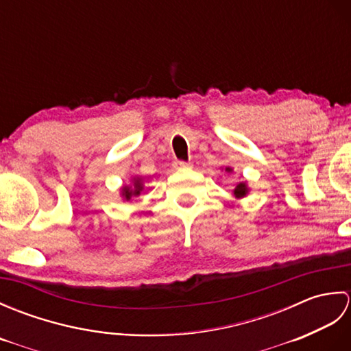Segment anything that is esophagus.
Listing matches in <instances>:
<instances>
[{
	"label": "esophagus",
	"instance_id": "esophagus-1",
	"mask_svg": "<svg viewBox=\"0 0 351 351\" xmlns=\"http://www.w3.org/2000/svg\"><path fill=\"white\" fill-rule=\"evenodd\" d=\"M173 167L175 169H191V162H187V161H181V160H176L173 162Z\"/></svg>",
	"mask_w": 351,
	"mask_h": 351
}]
</instances>
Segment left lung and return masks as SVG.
<instances>
[{"label": "left lung", "mask_w": 351, "mask_h": 351, "mask_svg": "<svg viewBox=\"0 0 351 351\" xmlns=\"http://www.w3.org/2000/svg\"><path fill=\"white\" fill-rule=\"evenodd\" d=\"M226 171H232V169L230 167H226ZM247 191H249V189H247V185H245L244 182H240L235 187V190H234V195H235V197H244L245 195H247Z\"/></svg>", "instance_id": "left-lung-1"}]
</instances>
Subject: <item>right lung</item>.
<instances>
[{"mask_svg": "<svg viewBox=\"0 0 351 351\" xmlns=\"http://www.w3.org/2000/svg\"><path fill=\"white\" fill-rule=\"evenodd\" d=\"M141 190H143L141 178H132V185H126V187L122 189V197L125 200H130L132 196H138Z\"/></svg>", "mask_w": 351, "mask_h": 351, "instance_id": "right-lung-1", "label": "right lung"}]
</instances>
